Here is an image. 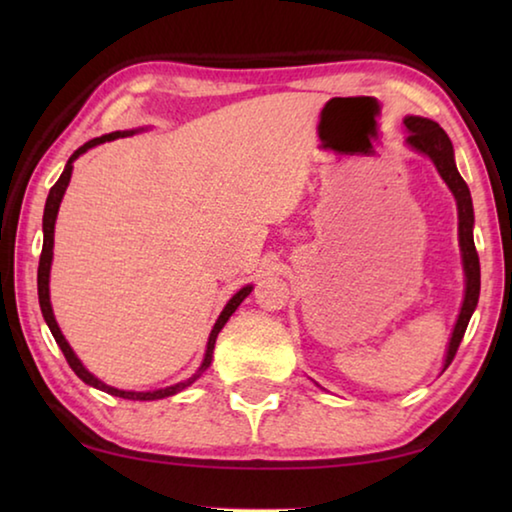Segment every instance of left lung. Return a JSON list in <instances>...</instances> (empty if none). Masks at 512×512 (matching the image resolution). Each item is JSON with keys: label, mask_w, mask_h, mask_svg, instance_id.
Segmentation results:
<instances>
[{"label": "left lung", "mask_w": 512, "mask_h": 512, "mask_svg": "<svg viewBox=\"0 0 512 512\" xmlns=\"http://www.w3.org/2000/svg\"><path fill=\"white\" fill-rule=\"evenodd\" d=\"M404 126L409 128V137H406V142H409L413 149H418L420 153L429 155L433 164H436L438 173L447 183V187L452 189L458 205V237H461L467 287H465V300H463L461 314H458L452 341H449V350L445 359V368H447L456 357V350L463 341V334L467 329V323H470L472 318V311L476 309V302H479V291H481V266H479V255H476L474 237H472V225H474L472 196H470V189L465 185V180L461 178V173L456 169L454 146L449 142V137L443 128H440L436 121L424 119V117H406Z\"/></svg>", "instance_id": "obj_1"}]
</instances>
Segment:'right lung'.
Returning a JSON list of instances; mask_svg holds the SVG:
<instances>
[{
  "label": "right lung",
  "mask_w": 512,
  "mask_h": 512,
  "mask_svg": "<svg viewBox=\"0 0 512 512\" xmlns=\"http://www.w3.org/2000/svg\"><path fill=\"white\" fill-rule=\"evenodd\" d=\"M126 133H110V135H103V137H97V140H90L88 144H83L79 151L72 153V158L67 160L65 164V171L60 173V178L56 180V185L49 189V196H47V203H45V216H42V230H45V241H42V253H40V264H38V300H40V309H42V316H45L47 325L51 329V334H54V339L58 343V348L63 350L65 359L69 363V368H72L76 375H79L85 384H90L94 388H99V391H106L110 395L115 397H124V400H140V402H146V400H162V397H169V395H176L183 391V388H187L189 384H194V381L201 377V372L210 368L212 363V352H214V343H216V336H219L221 327L228 323V318L235 314V309L244 302V298L248 296L250 291H253V287H244L239 293H235L232 296V300L225 305V309L221 311L219 320L214 323V329L210 334V341H207V350H205V359L201 363V368H198V372L194 377H189L187 381H180V384L176 386H169V388H160V391H151V393H131V391H119V388H112V386H106L103 381H99L94 375H90L88 370L83 368V363L76 359V354L72 352V348H69V343L65 341V336L60 334L58 329V323L54 318V311H51V302H49V268H51V257H54V223H56V214H58V207H60V201H63V194L65 189L69 185V178H72V162L79 158L81 153H85L88 149H92V146L97 144H103V142H112L117 140V137H124Z\"/></svg>",
  "instance_id": "add662e5"
}]
</instances>
